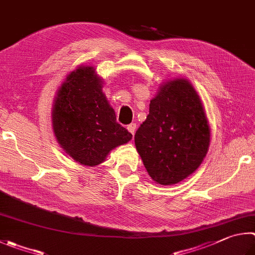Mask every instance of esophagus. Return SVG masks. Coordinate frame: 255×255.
Segmentation results:
<instances>
[{"label": "esophagus", "instance_id": "34e87169", "mask_svg": "<svg viewBox=\"0 0 255 255\" xmlns=\"http://www.w3.org/2000/svg\"><path fill=\"white\" fill-rule=\"evenodd\" d=\"M135 128H136V124H135V123H132V124H130V125H128V131L130 132L132 135H134Z\"/></svg>", "mask_w": 255, "mask_h": 255}]
</instances>
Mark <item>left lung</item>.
I'll return each mask as SVG.
<instances>
[{"label":"left lung","mask_w":255,"mask_h":255,"mask_svg":"<svg viewBox=\"0 0 255 255\" xmlns=\"http://www.w3.org/2000/svg\"><path fill=\"white\" fill-rule=\"evenodd\" d=\"M134 142L155 184L175 185L197 170L208 152L211 128L188 79L173 78L160 85Z\"/></svg>","instance_id":"obj_1"}]
</instances>
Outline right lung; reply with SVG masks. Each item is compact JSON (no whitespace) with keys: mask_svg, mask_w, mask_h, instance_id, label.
I'll return each instance as SVG.
<instances>
[{"mask_svg":"<svg viewBox=\"0 0 255 255\" xmlns=\"http://www.w3.org/2000/svg\"><path fill=\"white\" fill-rule=\"evenodd\" d=\"M103 84L95 67L78 66L67 75L53 100L51 122L57 142L86 167L104 162L112 150L132 139L131 133L116 122Z\"/></svg>","mask_w":255,"mask_h":255,"instance_id":"obj_1","label":"right lung"}]
</instances>
